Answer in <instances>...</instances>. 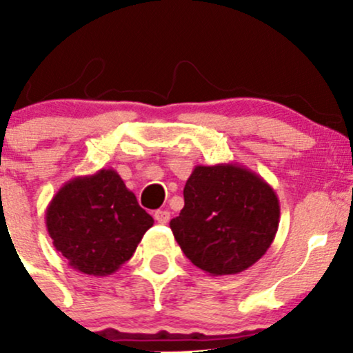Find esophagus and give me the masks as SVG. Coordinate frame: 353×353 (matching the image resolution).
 Instances as JSON below:
<instances>
[{
  "label": "esophagus",
  "instance_id": "esophagus-1",
  "mask_svg": "<svg viewBox=\"0 0 353 353\" xmlns=\"http://www.w3.org/2000/svg\"><path fill=\"white\" fill-rule=\"evenodd\" d=\"M154 219H156L159 224H168L169 219H171V214H169V210L159 209V210H156V212H154Z\"/></svg>",
  "mask_w": 353,
  "mask_h": 353
}]
</instances>
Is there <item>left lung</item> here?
Returning a JSON list of instances; mask_svg holds the SVG:
<instances>
[{"mask_svg":"<svg viewBox=\"0 0 353 353\" xmlns=\"http://www.w3.org/2000/svg\"><path fill=\"white\" fill-rule=\"evenodd\" d=\"M281 219L275 190L237 163L196 165L184 208L171 225L182 252L210 275L249 269L274 242Z\"/></svg>","mask_w":353,"mask_h":353,"instance_id":"left-lung-1","label":"left lung"}]
</instances>
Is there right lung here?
I'll use <instances>...</instances> for the list:
<instances>
[{
	"mask_svg": "<svg viewBox=\"0 0 353 353\" xmlns=\"http://www.w3.org/2000/svg\"><path fill=\"white\" fill-rule=\"evenodd\" d=\"M44 219L52 245L68 264L101 277L121 269L154 224L114 169L68 181Z\"/></svg>",
	"mask_w": 353,
	"mask_h": 353,
	"instance_id": "add662e5",
	"label": "right lung"
}]
</instances>
